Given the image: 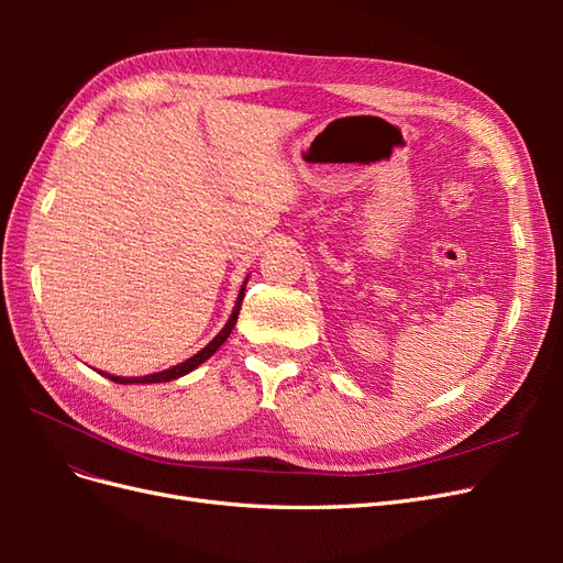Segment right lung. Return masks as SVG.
Segmentation results:
<instances>
[{
  "mask_svg": "<svg viewBox=\"0 0 563 563\" xmlns=\"http://www.w3.org/2000/svg\"><path fill=\"white\" fill-rule=\"evenodd\" d=\"M249 282V279H246ZM246 282L242 284V291H240V296H236V302H234V310H232V314H230V319H228V323L223 327V331H220L211 343L203 347V350H199L195 356H190V360H185L183 364H178V366H172V368H166V371H159V373H152V376H141V378H119V376H110V373H103V371H98V373H103L106 378H110V380H114V383H122V385H145V383H168V380H176V378H180V376H185V373H190V371H195L199 364H203L209 360V356L225 343L228 340V335L232 333V329H234V323H236V317H240V310H242V300H244V291H246Z\"/></svg>",
  "mask_w": 563,
  "mask_h": 563,
  "instance_id": "1",
  "label": "right lung"
}]
</instances>
